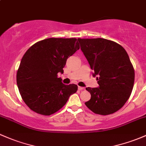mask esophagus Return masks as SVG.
Returning <instances> with one entry per match:
<instances>
[{
	"mask_svg": "<svg viewBox=\"0 0 146 146\" xmlns=\"http://www.w3.org/2000/svg\"><path fill=\"white\" fill-rule=\"evenodd\" d=\"M78 89H79V90H84V88L81 87V86H79V87H78Z\"/></svg>",
	"mask_w": 146,
	"mask_h": 146,
	"instance_id": "34e87169",
	"label": "esophagus"
}]
</instances>
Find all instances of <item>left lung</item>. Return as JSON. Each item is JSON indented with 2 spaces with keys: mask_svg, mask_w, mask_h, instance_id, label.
Segmentation results:
<instances>
[{
  "mask_svg": "<svg viewBox=\"0 0 146 146\" xmlns=\"http://www.w3.org/2000/svg\"><path fill=\"white\" fill-rule=\"evenodd\" d=\"M81 51L97 76L98 88H86L91 98L85 104L96 114L109 115L121 109L131 95L134 69L121 45L104 38H78Z\"/></svg>",
  "mask_w": 146,
  "mask_h": 146,
  "instance_id": "8db88e82",
  "label": "left lung"
}]
</instances>
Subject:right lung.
<instances>
[{
    "label": "right lung",
    "mask_w": 146,
    "mask_h": 146,
    "mask_svg": "<svg viewBox=\"0 0 146 146\" xmlns=\"http://www.w3.org/2000/svg\"><path fill=\"white\" fill-rule=\"evenodd\" d=\"M76 38H48L26 51L17 73V83L23 102L38 114L50 115L59 111L78 90L65 85L58 77L67 59L79 49Z\"/></svg>",
    "instance_id": "add662e5"
}]
</instances>
